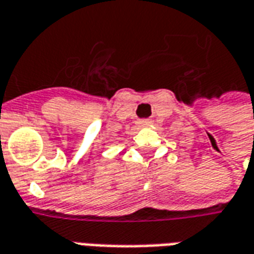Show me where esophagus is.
Here are the masks:
<instances>
[{
  "instance_id": "esophagus-1",
  "label": "esophagus",
  "mask_w": 254,
  "mask_h": 254,
  "mask_svg": "<svg viewBox=\"0 0 254 254\" xmlns=\"http://www.w3.org/2000/svg\"><path fill=\"white\" fill-rule=\"evenodd\" d=\"M150 123H151V122H150L149 119H140L138 120V123H136V125L139 126V127H147V126H150Z\"/></svg>"
}]
</instances>
